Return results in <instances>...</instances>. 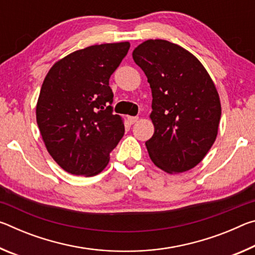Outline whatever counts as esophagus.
Segmentation results:
<instances>
[{
	"instance_id": "obj_1",
	"label": "esophagus",
	"mask_w": 255,
	"mask_h": 255,
	"mask_svg": "<svg viewBox=\"0 0 255 255\" xmlns=\"http://www.w3.org/2000/svg\"><path fill=\"white\" fill-rule=\"evenodd\" d=\"M138 122V117H128V123L130 125H133Z\"/></svg>"
}]
</instances>
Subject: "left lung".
Segmentation results:
<instances>
[{
	"mask_svg": "<svg viewBox=\"0 0 255 255\" xmlns=\"http://www.w3.org/2000/svg\"><path fill=\"white\" fill-rule=\"evenodd\" d=\"M132 58L152 90L150 159L171 174L191 170L217 137L222 107L213 80L196 56L167 40L144 41Z\"/></svg>",
	"mask_w": 255,
	"mask_h": 255,
	"instance_id": "1",
	"label": "left lung"
}]
</instances>
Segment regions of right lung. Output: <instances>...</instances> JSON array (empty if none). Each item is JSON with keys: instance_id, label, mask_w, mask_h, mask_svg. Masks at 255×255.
Listing matches in <instances>:
<instances>
[{"instance_id": "right-lung-1", "label": "right lung", "mask_w": 255, "mask_h": 255, "mask_svg": "<svg viewBox=\"0 0 255 255\" xmlns=\"http://www.w3.org/2000/svg\"><path fill=\"white\" fill-rule=\"evenodd\" d=\"M128 41L86 47L56 62L36 107L46 148L63 170L92 176L105 169L125 133L114 115L109 79L127 55Z\"/></svg>"}]
</instances>
